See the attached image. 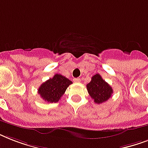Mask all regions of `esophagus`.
<instances>
[{
  "instance_id": "34e87169",
  "label": "esophagus",
  "mask_w": 148,
  "mask_h": 148,
  "mask_svg": "<svg viewBox=\"0 0 148 148\" xmlns=\"http://www.w3.org/2000/svg\"><path fill=\"white\" fill-rule=\"evenodd\" d=\"M74 81L75 83H79V82H81V79L80 78H74Z\"/></svg>"
}]
</instances>
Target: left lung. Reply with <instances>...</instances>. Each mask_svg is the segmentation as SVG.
<instances>
[{
	"label": "left lung",
	"instance_id": "obj_1",
	"mask_svg": "<svg viewBox=\"0 0 148 148\" xmlns=\"http://www.w3.org/2000/svg\"><path fill=\"white\" fill-rule=\"evenodd\" d=\"M88 94L96 103L105 102L111 97L113 89L99 74L91 77V81L87 84Z\"/></svg>",
	"mask_w": 148,
	"mask_h": 148
}]
</instances>
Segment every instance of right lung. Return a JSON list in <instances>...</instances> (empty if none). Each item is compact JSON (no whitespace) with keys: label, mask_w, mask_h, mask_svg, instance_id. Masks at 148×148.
I'll use <instances>...</instances> for the list:
<instances>
[{"label":"right lung","mask_w":148,"mask_h":148,"mask_svg":"<svg viewBox=\"0 0 148 148\" xmlns=\"http://www.w3.org/2000/svg\"><path fill=\"white\" fill-rule=\"evenodd\" d=\"M72 81L62 76L61 74H56L52 78H50L43 83L38 88V94L48 103L58 102L62 95L71 84Z\"/></svg>","instance_id":"add662e5"}]
</instances>
